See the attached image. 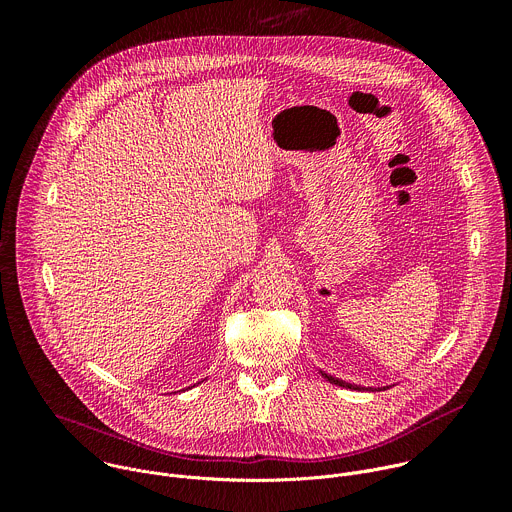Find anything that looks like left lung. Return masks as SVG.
<instances>
[{
    "label": "left lung",
    "mask_w": 512,
    "mask_h": 512,
    "mask_svg": "<svg viewBox=\"0 0 512 512\" xmlns=\"http://www.w3.org/2000/svg\"><path fill=\"white\" fill-rule=\"evenodd\" d=\"M322 377L324 379H328L330 383H334V385H338V387H348V389H362V387H356V385H350V383H344V381H340V379H334V377H330V375H326V373H322Z\"/></svg>",
    "instance_id": "1"
}]
</instances>
